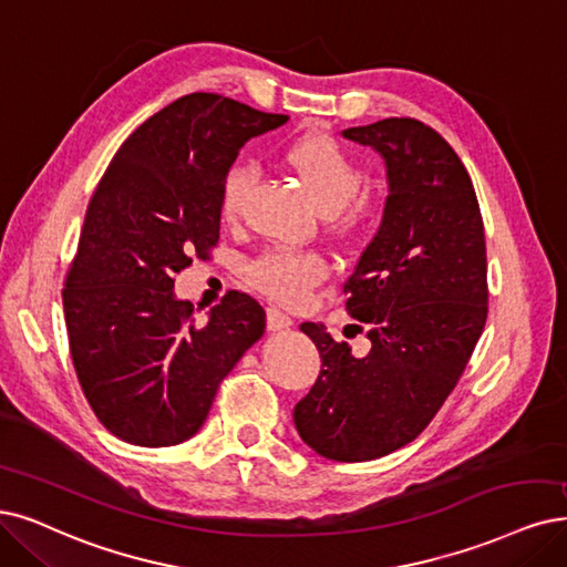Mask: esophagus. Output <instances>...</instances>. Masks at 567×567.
<instances>
[{
	"mask_svg": "<svg viewBox=\"0 0 567 567\" xmlns=\"http://www.w3.org/2000/svg\"><path fill=\"white\" fill-rule=\"evenodd\" d=\"M266 324L270 331H280V329H289L291 327V318L287 316V312H282L280 308L270 306L266 310Z\"/></svg>",
	"mask_w": 567,
	"mask_h": 567,
	"instance_id": "esophagus-1",
	"label": "esophagus"
}]
</instances>
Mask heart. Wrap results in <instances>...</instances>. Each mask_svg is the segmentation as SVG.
Instances as JSON below:
<instances>
[{"instance_id": "obj_1", "label": "heart", "mask_w": 567, "mask_h": 567, "mask_svg": "<svg viewBox=\"0 0 567 567\" xmlns=\"http://www.w3.org/2000/svg\"><path fill=\"white\" fill-rule=\"evenodd\" d=\"M282 158L324 209L329 230L343 240H362L371 234L379 221V205L360 194L364 171L346 146L329 135H303L287 146ZM251 182L255 173L249 165H236L226 173L219 194L224 221L238 224L243 219ZM327 272L329 264L320 251L270 247L247 266L245 276L266 297L285 306H299Z\"/></svg>"}]
</instances>
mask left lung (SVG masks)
Masks as SVG:
<instances>
[{
    "instance_id": "left-lung-1",
    "label": "left lung",
    "mask_w": 567,
    "mask_h": 567,
    "mask_svg": "<svg viewBox=\"0 0 567 567\" xmlns=\"http://www.w3.org/2000/svg\"><path fill=\"white\" fill-rule=\"evenodd\" d=\"M343 135L373 146L390 182L379 234L343 285L371 350L352 358L346 341L303 322L322 369L295 425L320 455L367 463L413 442L457 385L486 327L488 264L472 179L442 135L409 116Z\"/></svg>"
}]
</instances>
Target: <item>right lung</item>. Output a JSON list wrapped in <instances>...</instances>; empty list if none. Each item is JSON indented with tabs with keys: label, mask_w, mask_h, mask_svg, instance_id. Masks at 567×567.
I'll use <instances>...</instances> for the list:
<instances>
[{
	"label": "right lung",
	"mask_w": 567,
	"mask_h": 567,
	"mask_svg": "<svg viewBox=\"0 0 567 567\" xmlns=\"http://www.w3.org/2000/svg\"><path fill=\"white\" fill-rule=\"evenodd\" d=\"M289 116L192 93L121 144L83 219L62 306L70 352L97 421L137 446L192 439L219 383L261 339L266 312L226 291L196 320L175 276L219 243V194L240 146Z\"/></svg>",
	"instance_id": "obj_1"
}]
</instances>
